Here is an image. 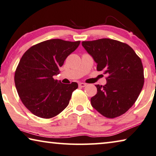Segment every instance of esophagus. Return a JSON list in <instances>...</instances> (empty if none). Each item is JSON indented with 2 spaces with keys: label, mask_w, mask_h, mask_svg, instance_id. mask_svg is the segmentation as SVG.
Returning a JSON list of instances; mask_svg holds the SVG:
<instances>
[{
  "label": "esophagus",
  "mask_w": 156,
  "mask_h": 156,
  "mask_svg": "<svg viewBox=\"0 0 156 156\" xmlns=\"http://www.w3.org/2000/svg\"><path fill=\"white\" fill-rule=\"evenodd\" d=\"M79 86H80V87H85V86H86V83L80 82V83H79Z\"/></svg>",
  "instance_id": "34e87169"
}]
</instances>
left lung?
<instances>
[{
  "mask_svg": "<svg viewBox=\"0 0 156 156\" xmlns=\"http://www.w3.org/2000/svg\"><path fill=\"white\" fill-rule=\"evenodd\" d=\"M82 46L97 63V70L108 75L105 85H95L92 106L108 118L122 115L133 105L144 85L141 59L129 45L116 40L83 41Z\"/></svg>",
  "mask_w": 156,
  "mask_h": 156,
  "instance_id": "8db88e82",
  "label": "left lung"
}]
</instances>
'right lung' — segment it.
<instances>
[{"instance_id": "obj_1", "label": "right lung", "mask_w": 156, "mask_h": 156, "mask_svg": "<svg viewBox=\"0 0 156 156\" xmlns=\"http://www.w3.org/2000/svg\"><path fill=\"white\" fill-rule=\"evenodd\" d=\"M80 41L50 39L29 48L20 58L14 75L19 96L25 106L41 118L57 115L67 106L78 84L55 80L68 55Z\"/></svg>"}]
</instances>
